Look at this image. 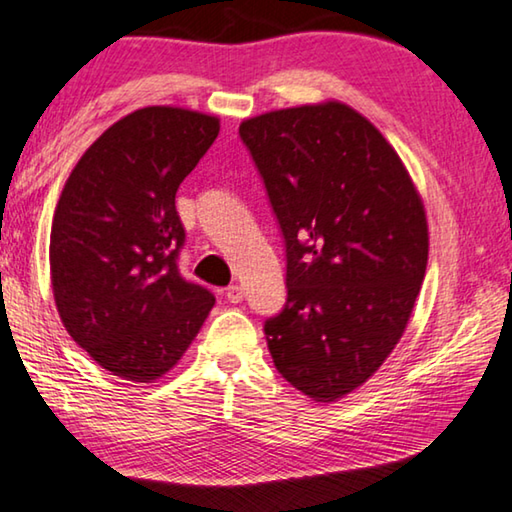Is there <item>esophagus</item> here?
<instances>
[{
    "instance_id": "34e87169",
    "label": "esophagus",
    "mask_w": 512,
    "mask_h": 512,
    "mask_svg": "<svg viewBox=\"0 0 512 512\" xmlns=\"http://www.w3.org/2000/svg\"><path fill=\"white\" fill-rule=\"evenodd\" d=\"M226 299H229L231 304H240V301L245 299V290H242L240 286H229L226 288Z\"/></svg>"
}]
</instances>
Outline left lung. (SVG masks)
I'll return each mask as SVG.
<instances>
[{
	"mask_svg": "<svg viewBox=\"0 0 512 512\" xmlns=\"http://www.w3.org/2000/svg\"><path fill=\"white\" fill-rule=\"evenodd\" d=\"M238 133L286 247L267 347L292 388L340 399L383 365L420 295L422 199L379 129L340 102L251 117Z\"/></svg>",
	"mask_w": 512,
	"mask_h": 512,
	"instance_id": "left-lung-1",
	"label": "left lung"
}]
</instances>
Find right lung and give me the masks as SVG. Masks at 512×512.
I'll use <instances>...</instances> for the list:
<instances>
[{
	"instance_id": "1",
	"label": "right lung",
	"mask_w": 512,
	"mask_h": 512,
	"mask_svg": "<svg viewBox=\"0 0 512 512\" xmlns=\"http://www.w3.org/2000/svg\"><path fill=\"white\" fill-rule=\"evenodd\" d=\"M220 120L172 106L122 117L79 158L58 199L49 265L67 333L104 370L154 381L186 354L213 292L186 281L177 190Z\"/></svg>"
}]
</instances>
